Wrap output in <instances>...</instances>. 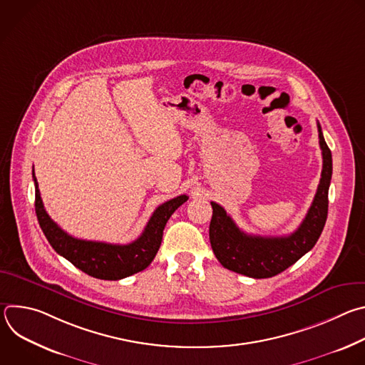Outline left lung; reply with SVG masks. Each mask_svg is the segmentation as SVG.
Returning <instances> with one entry per match:
<instances>
[{"mask_svg": "<svg viewBox=\"0 0 365 365\" xmlns=\"http://www.w3.org/2000/svg\"><path fill=\"white\" fill-rule=\"evenodd\" d=\"M322 150V175L317 195L299 228L286 237H259L241 231L224 207L212 205L210 240L218 262L228 270L252 277H273L315 247L328 217V192L332 178V154L318 123Z\"/></svg>", "mask_w": 365, "mask_h": 365, "instance_id": "8db88e82", "label": "left lung"}]
</instances>
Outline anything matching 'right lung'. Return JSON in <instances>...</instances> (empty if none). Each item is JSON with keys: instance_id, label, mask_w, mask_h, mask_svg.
Masks as SVG:
<instances>
[{"instance_id": "1", "label": "right lung", "mask_w": 365, "mask_h": 365, "mask_svg": "<svg viewBox=\"0 0 365 365\" xmlns=\"http://www.w3.org/2000/svg\"><path fill=\"white\" fill-rule=\"evenodd\" d=\"M33 180L36 187V215L50 245L75 267L101 280H120L148 267L160 248L166 222L178 207L187 200L186 195H180L162 203L153 212L143 234L135 241L125 245L107 244L79 240L65 232L44 210L34 170Z\"/></svg>"}]
</instances>
